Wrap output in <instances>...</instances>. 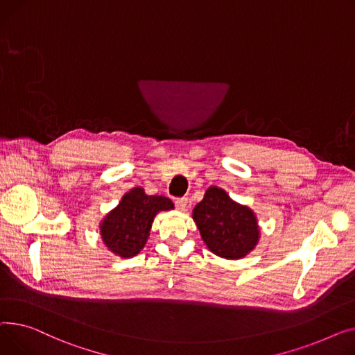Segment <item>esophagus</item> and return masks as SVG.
<instances>
[{
	"label": "esophagus",
	"mask_w": 355,
	"mask_h": 355,
	"mask_svg": "<svg viewBox=\"0 0 355 355\" xmlns=\"http://www.w3.org/2000/svg\"><path fill=\"white\" fill-rule=\"evenodd\" d=\"M175 205L179 211H184L186 206H187V198H178L175 199Z\"/></svg>",
	"instance_id": "34e87169"
}]
</instances>
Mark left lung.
<instances>
[{"mask_svg": "<svg viewBox=\"0 0 355 355\" xmlns=\"http://www.w3.org/2000/svg\"><path fill=\"white\" fill-rule=\"evenodd\" d=\"M192 216L206 246L220 258L241 259L254 251L259 241L255 214L218 186L206 191Z\"/></svg>", "mask_w": 355, "mask_h": 355, "instance_id": "left-lung-1", "label": "left lung"}]
</instances>
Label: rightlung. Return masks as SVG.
<instances>
[{"label":"right lung","instance_id":"1","mask_svg":"<svg viewBox=\"0 0 355 355\" xmlns=\"http://www.w3.org/2000/svg\"><path fill=\"white\" fill-rule=\"evenodd\" d=\"M173 207L169 198L149 196L143 187H133L101 220V239L117 257L132 258L148 242L155 216Z\"/></svg>","mask_w":355,"mask_h":355}]
</instances>
